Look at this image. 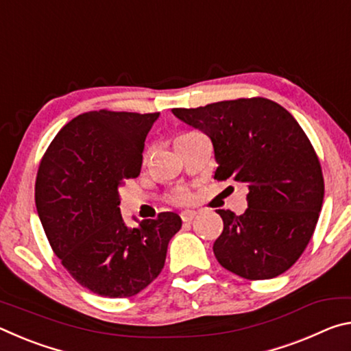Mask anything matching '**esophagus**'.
<instances>
[{
	"instance_id": "1",
	"label": "esophagus",
	"mask_w": 351,
	"mask_h": 351,
	"mask_svg": "<svg viewBox=\"0 0 351 351\" xmlns=\"http://www.w3.org/2000/svg\"><path fill=\"white\" fill-rule=\"evenodd\" d=\"M195 215H197V212H195V210H182L181 212V219L184 223H190L195 218Z\"/></svg>"
}]
</instances>
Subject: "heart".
<instances>
[{"mask_svg": "<svg viewBox=\"0 0 351 351\" xmlns=\"http://www.w3.org/2000/svg\"><path fill=\"white\" fill-rule=\"evenodd\" d=\"M193 133H197V132H184V133H181L180 136H178L176 139L186 138V136H190V134H193ZM171 201H173V203H176V204L189 203V201H190V193L187 192V190H178V192H175L173 195H171Z\"/></svg>", "mask_w": 351, "mask_h": 351, "instance_id": "heart-1", "label": "heart"}]
</instances>
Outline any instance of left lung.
<instances>
[{"label":"left lung","instance_id":"8db88e82","mask_svg":"<svg viewBox=\"0 0 351 351\" xmlns=\"http://www.w3.org/2000/svg\"><path fill=\"white\" fill-rule=\"evenodd\" d=\"M173 114L209 136L217 181L246 184L243 215L217 210L218 263L247 280H266L293 266L310 243L324 201L316 150L299 122L265 97L223 100Z\"/></svg>","mask_w":351,"mask_h":351}]
</instances>
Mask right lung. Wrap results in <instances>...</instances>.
Wrapping results in <instances>:
<instances>
[{"label": "right lung", "mask_w": 351, "mask_h": 351, "mask_svg": "<svg viewBox=\"0 0 351 351\" xmlns=\"http://www.w3.org/2000/svg\"><path fill=\"white\" fill-rule=\"evenodd\" d=\"M159 112L99 110L68 122L47 147L35 206L52 251L77 283L121 299L159 276L181 218L161 212L138 228L123 223L119 186L138 178L148 132Z\"/></svg>", "instance_id": "add662e5"}]
</instances>
